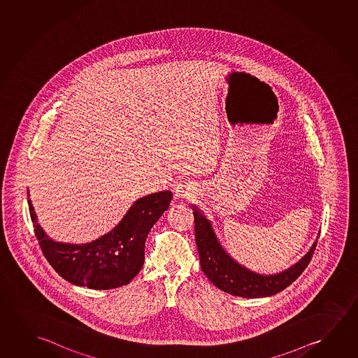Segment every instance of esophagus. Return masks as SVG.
Returning <instances> with one entry per match:
<instances>
[{"instance_id": "1", "label": "esophagus", "mask_w": 358, "mask_h": 358, "mask_svg": "<svg viewBox=\"0 0 358 358\" xmlns=\"http://www.w3.org/2000/svg\"><path fill=\"white\" fill-rule=\"evenodd\" d=\"M193 194H194L193 188L186 186V185H178L175 188V199H181L182 201V199H187L189 197H192Z\"/></svg>"}]
</instances>
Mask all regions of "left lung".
Instances as JSON below:
<instances>
[{"instance_id":"obj_1","label":"left lung","mask_w":358,"mask_h":358,"mask_svg":"<svg viewBox=\"0 0 358 358\" xmlns=\"http://www.w3.org/2000/svg\"><path fill=\"white\" fill-rule=\"evenodd\" d=\"M196 244L199 248L201 268L213 285L234 296L254 299L282 292L306 269L314 254L316 243L296 264L273 275L254 273L237 263L220 245L212 224L196 206L193 207Z\"/></svg>"}]
</instances>
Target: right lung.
<instances>
[{
    "mask_svg": "<svg viewBox=\"0 0 358 358\" xmlns=\"http://www.w3.org/2000/svg\"><path fill=\"white\" fill-rule=\"evenodd\" d=\"M171 199V191L138 199L113 231L87 244L52 241L39 226L29 199L28 207L39 247L52 268L74 285L108 290L127 285L138 275L145 262L148 234L169 208Z\"/></svg>",
    "mask_w": 358,
    "mask_h": 358,
    "instance_id": "1",
    "label": "right lung"
}]
</instances>
